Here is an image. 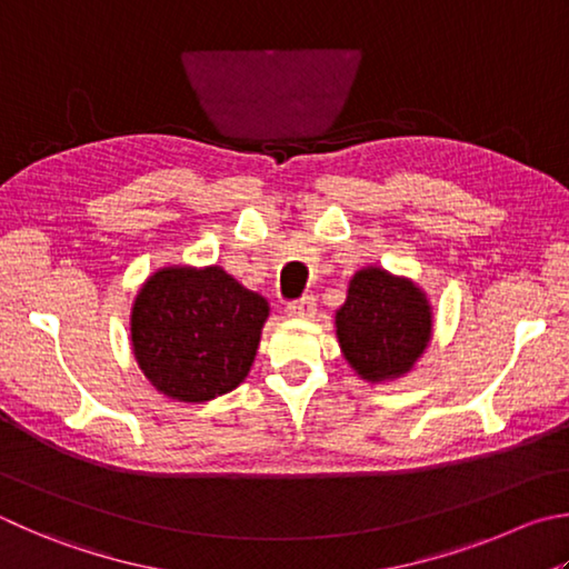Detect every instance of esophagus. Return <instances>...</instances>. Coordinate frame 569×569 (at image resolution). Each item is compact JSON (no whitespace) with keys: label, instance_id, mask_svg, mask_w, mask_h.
<instances>
[{"label":"esophagus","instance_id":"esophagus-1","mask_svg":"<svg viewBox=\"0 0 569 569\" xmlns=\"http://www.w3.org/2000/svg\"><path fill=\"white\" fill-rule=\"evenodd\" d=\"M286 313L291 318H313L316 316V298L313 296L298 298V301L286 306Z\"/></svg>","mask_w":569,"mask_h":569}]
</instances>
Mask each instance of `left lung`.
<instances>
[{"mask_svg": "<svg viewBox=\"0 0 569 569\" xmlns=\"http://www.w3.org/2000/svg\"><path fill=\"white\" fill-rule=\"evenodd\" d=\"M336 336L348 366L368 383L406 376L432 338V306L410 278L368 266L350 278L336 311Z\"/></svg>", "mask_w": 569, "mask_h": 569, "instance_id": "left-lung-1", "label": "left lung"}]
</instances>
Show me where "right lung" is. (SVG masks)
<instances>
[{
  "instance_id": "right-lung-1",
  "label": "right lung",
  "mask_w": 569,
  "mask_h": 569,
  "mask_svg": "<svg viewBox=\"0 0 569 569\" xmlns=\"http://www.w3.org/2000/svg\"><path fill=\"white\" fill-rule=\"evenodd\" d=\"M268 311L221 266L159 268L131 306L133 358L167 398L213 400L249 376Z\"/></svg>"
}]
</instances>
